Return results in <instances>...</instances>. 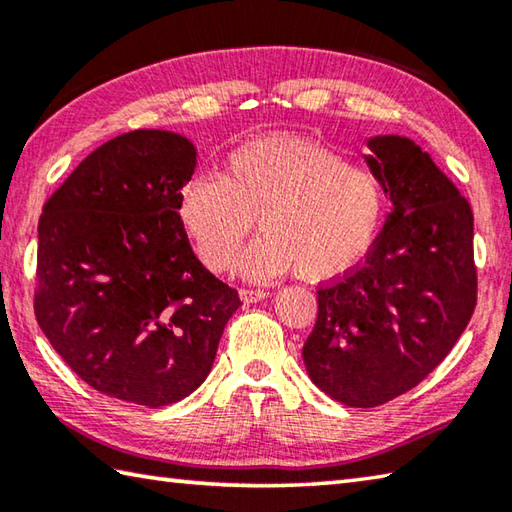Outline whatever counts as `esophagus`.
Here are the masks:
<instances>
[{
    "mask_svg": "<svg viewBox=\"0 0 512 512\" xmlns=\"http://www.w3.org/2000/svg\"><path fill=\"white\" fill-rule=\"evenodd\" d=\"M239 297H242L244 304H255V302H262L264 297H268V293L259 288H242L239 290Z\"/></svg>",
    "mask_w": 512,
    "mask_h": 512,
    "instance_id": "esophagus-1",
    "label": "esophagus"
}]
</instances>
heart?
Here are the masks:
<instances>
[{"label":"heart","mask_w":512,"mask_h":512,"mask_svg":"<svg viewBox=\"0 0 512 512\" xmlns=\"http://www.w3.org/2000/svg\"><path fill=\"white\" fill-rule=\"evenodd\" d=\"M179 219L204 266L228 273L253 230L242 273L268 282L295 270L308 282L344 275L382 224L384 186L370 166L302 137H264L226 157L222 177L193 175L179 190Z\"/></svg>","instance_id":"b5f03b06"}]
</instances>
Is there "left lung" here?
<instances>
[{"label": "left lung", "mask_w": 512, "mask_h": 512, "mask_svg": "<svg viewBox=\"0 0 512 512\" xmlns=\"http://www.w3.org/2000/svg\"><path fill=\"white\" fill-rule=\"evenodd\" d=\"M368 148L395 208L366 262L319 284L317 322L302 350L310 379L353 408L415 388L477 306L468 199L410 139L375 137Z\"/></svg>", "instance_id": "obj_1"}]
</instances>
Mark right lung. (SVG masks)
<instances>
[{
	"instance_id": "add662e5",
	"label": "right lung",
	"mask_w": 512,
	"mask_h": 512,
	"mask_svg": "<svg viewBox=\"0 0 512 512\" xmlns=\"http://www.w3.org/2000/svg\"><path fill=\"white\" fill-rule=\"evenodd\" d=\"M195 148L133 130L93 150L42 208L35 317L88 386L166 406L210 373L235 288L202 266L179 219Z\"/></svg>"
}]
</instances>
